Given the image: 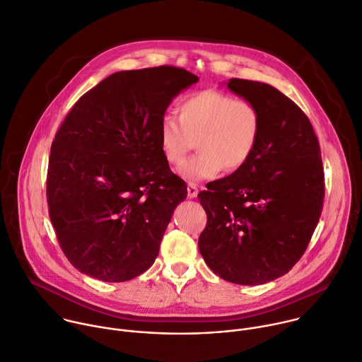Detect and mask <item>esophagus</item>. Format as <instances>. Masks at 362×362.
<instances>
[{
  "label": "esophagus",
  "mask_w": 362,
  "mask_h": 362,
  "mask_svg": "<svg viewBox=\"0 0 362 362\" xmlns=\"http://www.w3.org/2000/svg\"><path fill=\"white\" fill-rule=\"evenodd\" d=\"M187 192H188V198H195L197 197V194H198V187H197V184H188V187H187Z\"/></svg>",
  "instance_id": "esophagus-1"
}]
</instances>
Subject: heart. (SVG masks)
<instances>
[{
  "mask_svg": "<svg viewBox=\"0 0 362 362\" xmlns=\"http://www.w3.org/2000/svg\"><path fill=\"white\" fill-rule=\"evenodd\" d=\"M258 107L216 90L184 97L178 118L165 114L158 127L160 150L171 165H180L198 146V154L184 163L178 174L188 181H204L224 168L237 171L252 157L261 135Z\"/></svg>",
  "mask_w": 362,
  "mask_h": 362,
  "instance_id": "heart-1",
  "label": "heart"
}]
</instances>
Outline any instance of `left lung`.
I'll use <instances>...</instances> for the list:
<instances>
[{
    "instance_id": "left-lung-1",
    "label": "left lung",
    "mask_w": 362,
    "mask_h": 362,
    "mask_svg": "<svg viewBox=\"0 0 362 362\" xmlns=\"http://www.w3.org/2000/svg\"><path fill=\"white\" fill-rule=\"evenodd\" d=\"M227 87L258 107L262 128L250 161L198 194V248L223 279L259 285L290 271L311 241L325 194L321 148L308 117L276 88L240 78Z\"/></svg>"
}]
</instances>
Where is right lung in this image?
Wrapping results in <instances>:
<instances>
[{"mask_svg":"<svg viewBox=\"0 0 362 362\" xmlns=\"http://www.w3.org/2000/svg\"><path fill=\"white\" fill-rule=\"evenodd\" d=\"M198 77L171 65L119 71L86 93L52 141L48 212L59 247L83 274L122 282L156 261L187 185L164 158L158 127Z\"/></svg>","mask_w":362,"mask_h":362,"instance_id":"obj_1","label":"right lung"}]
</instances>
